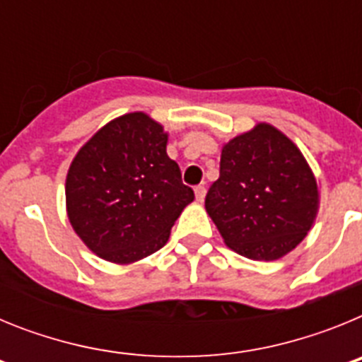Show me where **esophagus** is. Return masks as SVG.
Segmentation results:
<instances>
[{"label": "esophagus", "mask_w": 362, "mask_h": 362, "mask_svg": "<svg viewBox=\"0 0 362 362\" xmlns=\"http://www.w3.org/2000/svg\"><path fill=\"white\" fill-rule=\"evenodd\" d=\"M194 192H196V199L199 201V203H203L204 196H206V188H204L203 185H199V187L194 188Z\"/></svg>", "instance_id": "obj_1"}]
</instances>
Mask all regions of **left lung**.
Returning <instances> with one entry per match:
<instances>
[{
    "label": "left lung",
    "mask_w": 362,
    "mask_h": 362,
    "mask_svg": "<svg viewBox=\"0 0 362 362\" xmlns=\"http://www.w3.org/2000/svg\"><path fill=\"white\" fill-rule=\"evenodd\" d=\"M204 209L228 248L254 261H276L312 228L317 181L290 137L257 123L223 145L219 179Z\"/></svg>",
    "instance_id": "left-lung-1"
}]
</instances>
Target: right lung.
Instances as JSON below:
<instances>
[{
  "instance_id": "add662e5",
  "label": "right lung",
  "mask_w": 362,
  "mask_h": 362,
  "mask_svg": "<svg viewBox=\"0 0 362 362\" xmlns=\"http://www.w3.org/2000/svg\"><path fill=\"white\" fill-rule=\"evenodd\" d=\"M168 134L145 112L112 119L79 148L66 174V216L79 239L105 261L130 264L158 252L194 201Z\"/></svg>"
}]
</instances>
